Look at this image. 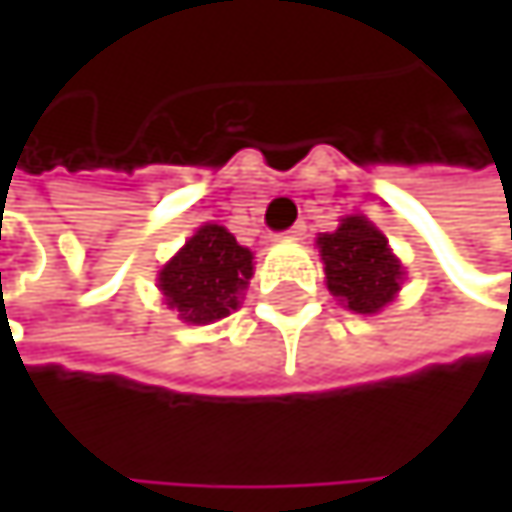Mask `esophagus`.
<instances>
[{"label": "esophagus", "mask_w": 512, "mask_h": 512, "mask_svg": "<svg viewBox=\"0 0 512 512\" xmlns=\"http://www.w3.org/2000/svg\"><path fill=\"white\" fill-rule=\"evenodd\" d=\"M281 237H284V240H305V222H296V225H293L290 231H284Z\"/></svg>", "instance_id": "obj_1"}]
</instances>
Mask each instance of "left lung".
<instances>
[{
    "mask_svg": "<svg viewBox=\"0 0 512 512\" xmlns=\"http://www.w3.org/2000/svg\"><path fill=\"white\" fill-rule=\"evenodd\" d=\"M317 249L326 266V287L344 308L376 314L394 302L403 284V266L388 249L385 234L364 216L341 219L338 231L317 237Z\"/></svg>",
    "mask_w": 512,
    "mask_h": 512,
    "instance_id": "left-lung-1",
    "label": "left lung"
}]
</instances>
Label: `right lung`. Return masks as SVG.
<instances>
[{"mask_svg":"<svg viewBox=\"0 0 512 512\" xmlns=\"http://www.w3.org/2000/svg\"><path fill=\"white\" fill-rule=\"evenodd\" d=\"M252 272V252L228 228L207 222L159 269V290L183 323L207 326L240 308Z\"/></svg>","mask_w":512,"mask_h":512,"instance_id":"add662e5","label":"right lung"}]
</instances>
